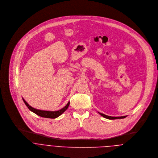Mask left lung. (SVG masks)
Masks as SVG:
<instances>
[{"mask_svg":"<svg viewBox=\"0 0 158 158\" xmlns=\"http://www.w3.org/2000/svg\"><path fill=\"white\" fill-rule=\"evenodd\" d=\"M99 113V112H98ZM99 114L100 115H102V116H103L104 118H106V119H121V118H124L127 117V116H118V117H113V116H107V115H105L103 113H99Z\"/></svg>","mask_w":158,"mask_h":158,"instance_id":"left-lung-1","label":"left lung"}]
</instances>
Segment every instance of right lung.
<instances>
[{"label":"right lung","instance_id":"add662e5","mask_svg":"<svg viewBox=\"0 0 158 158\" xmlns=\"http://www.w3.org/2000/svg\"><path fill=\"white\" fill-rule=\"evenodd\" d=\"M23 102L25 103V104L26 105V106H27V108L31 111L34 112V113H35L36 114H37L39 116L41 117H44V118H56L57 117H58L59 116H60L63 113L64 111H65L67 108H69V105H70V102H69L67 103V105L64 107L62 109L58 110V111H44V110H37L35 108H34L31 106H30L25 101L24 99H23Z\"/></svg>","mask_w":158,"mask_h":158}]
</instances>
